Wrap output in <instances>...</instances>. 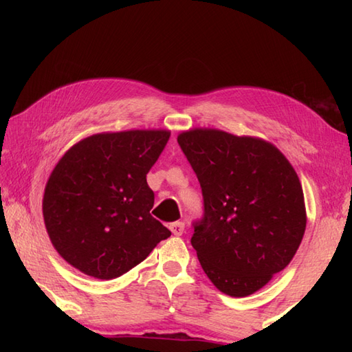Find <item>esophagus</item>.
<instances>
[{
	"label": "esophagus",
	"instance_id": "obj_1",
	"mask_svg": "<svg viewBox=\"0 0 352 352\" xmlns=\"http://www.w3.org/2000/svg\"><path fill=\"white\" fill-rule=\"evenodd\" d=\"M169 230L172 231V234H174V236H182L183 231H184V222H182V221L172 222L169 226Z\"/></svg>",
	"mask_w": 352,
	"mask_h": 352
}]
</instances>
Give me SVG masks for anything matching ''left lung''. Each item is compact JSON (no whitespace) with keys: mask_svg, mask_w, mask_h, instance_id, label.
<instances>
[{"mask_svg":"<svg viewBox=\"0 0 352 352\" xmlns=\"http://www.w3.org/2000/svg\"><path fill=\"white\" fill-rule=\"evenodd\" d=\"M204 197L192 246L222 294L248 296L300 248L307 213L294 166L271 142L216 129L178 134Z\"/></svg>","mask_w":352,"mask_h":352,"instance_id":"obj_1","label":"left lung"}]
</instances>
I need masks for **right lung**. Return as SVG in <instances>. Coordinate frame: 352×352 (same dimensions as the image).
Here are the masks:
<instances>
[{
    "label": "right lung",
    "instance_id": "add662e5",
    "mask_svg": "<svg viewBox=\"0 0 352 352\" xmlns=\"http://www.w3.org/2000/svg\"><path fill=\"white\" fill-rule=\"evenodd\" d=\"M169 136V130L96 133L57 162L42 213L52 246L71 266L113 280L170 236L149 213L154 192L146 183Z\"/></svg>",
    "mask_w": 352,
    "mask_h": 352
}]
</instances>
